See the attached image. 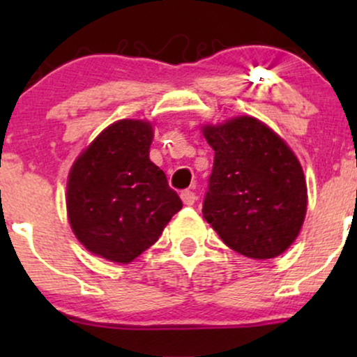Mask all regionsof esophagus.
<instances>
[{
  "label": "esophagus",
  "mask_w": 357,
  "mask_h": 357,
  "mask_svg": "<svg viewBox=\"0 0 357 357\" xmlns=\"http://www.w3.org/2000/svg\"><path fill=\"white\" fill-rule=\"evenodd\" d=\"M181 199L184 204L191 206V204H195V202H196V195L190 190H184V191H181Z\"/></svg>",
  "instance_id": "esophagus-1"
}]
</instances>
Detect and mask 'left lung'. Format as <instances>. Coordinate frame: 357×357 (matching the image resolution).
<instances>
[{
  "instance_id": "left-lung-1",
  "label": "left lung",
  "mask_w": 357,
  "mask_h": 357,
  "mask_svg": "<svg viewBox=\"0 0 357 357\" xmlns=\"http://www.w3.org/2000/svg\"><path fill=\"white\" fill-rule=\"evenodd\" d=\"M215 151L203 216L231 250L257 260L278 257L297 238L307 211L301 162L255 117L204 126Z\"/></svg>"
}]
</instances>
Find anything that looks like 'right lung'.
I'll return each instance as SVG.
<instances>
[{
  "instance_id": "1",
  "label": "right lung",
  "mask_w": 357,
  "mask_h": 357,
  "mask_svg": "<svg viewBox=\"0 0 357 357\" xmlns=\"http://www.w3.org/2000/svg\"><path fill=\"white\" fill-rule=\"evenodd\" d=\"M151 122H114L73 162L67 183L68 221L93 255L129 264L158 241L183 208L166 174L149 159Z\"/></svg>"
}]
</instances>
